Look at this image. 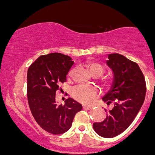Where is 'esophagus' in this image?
Here are the masks:
<instances>
[{"label":"esophagus","instance_id":"34e87169","mask_svg":"<svg viewBox=\"0 0 155 155\" xmlns=\"http://www.w3.org/2000/svg\"><path fill=\"white\" fill-rule=\"evenodd\" d=\"M83 108L87 110H90L92 108V106H89V105H83Z\"/></svg>","mask_w":155,"mask_h":155}]
</instances>
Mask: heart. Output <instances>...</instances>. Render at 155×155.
<instances>
[{
    "instance_id": "obj_1",
    "label": "heart",
    "mask_w": 155,
    "mask_h": 155,
    "mask_svg": "<svg viewBox=\"0 0 155 155\" xmlns=\"http://www.w3.org/2000/svg\"><path fill=\"white\" fill-rule=\"evenodd\" d=\"M87 69L93 76H101L104 72V68L99 63L89 61L86 65ZM73 69L68 73V76L73 73ZM98 94V89L95 87L80 85L74 87L71 90V96L74 99L84 104H90L94 102Z\"/></svg>"
}]
</instances>
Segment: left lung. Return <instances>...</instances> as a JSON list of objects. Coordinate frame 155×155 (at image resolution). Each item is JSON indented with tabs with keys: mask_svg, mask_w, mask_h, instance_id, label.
Returning <instances> with one entry per match:
<instances>
[{
	"mask_svg": "<svg viewBox=\"0 0 155 155\" xmlns=\"http://www.w3.org/2000/svg\"><path fill=\"white\" fill-rule=\"evenodd\" d=\"M107 66L113 75L110 89L102 100L114 107L101 122H94V131L104 138H113L125 131L134 120L144 102L146 84L136 63L120 54H107ZM106 111V110H105Z\"/></svg>",
	"mask_w": 155,
	"mask_h": 155,
	"instance_id": "obj_1",
	"label": "left lung"
}]
</instances>
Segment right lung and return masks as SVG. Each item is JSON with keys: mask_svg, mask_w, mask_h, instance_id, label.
<instances>
[{"mask_svg": "<svg viewBox=\"0 0 155 155\" xmlns=\"http://www.w3.org/2000/svg\"><path fill=\"white\" fill-rule=\"evenodd\" d=\"M73 64L69 56L54 52L40 56L28 69L27 96L31 113L42 129L54 135L69 130L76 113L82 109L71 98L64 105L56 102V91L66 81Z\"/></svg>", "mask_w": 155, "mask_h": 155, "instance_id": "obj_1", "label": "right lung"}]
</instances>
